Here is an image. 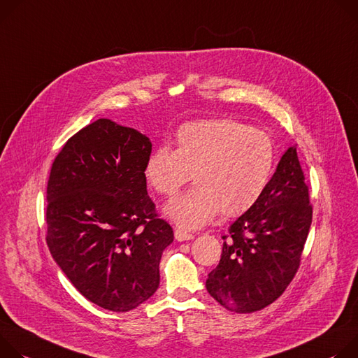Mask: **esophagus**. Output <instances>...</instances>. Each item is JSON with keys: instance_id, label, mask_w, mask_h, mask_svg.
Returning <instances> with one entry per match:
<instances>
[{"instance_id": "34e87169", "label": "esophagus", "mask_w": 358, "mask_h": 358, "mask_svg": "<svg viewBox=\"0 0 358 358\" xmlns=\"http://www.w3.org/2000/svg\"><path fill=\"white\" fill-rule=\"evenodd\" d=\"M193 234L192 233H187V231H183L180 229H176L175 230V239L178 242H186V241H192L193 239Z\"/></svg>"}]
</instances>
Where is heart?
Returning a JSON list of instances; mask_svg holds the SVG:
<instances>
[{
	"mask_svg": "<svg viewBox=\"0 0 358 358\" xmlns=\"http://www.w3.org/2000/svg\"><path fill=\"white\" fill-rule=\"evenodd\" d=\"M274 164V143L266 132L231 119H206L182 125L176 149H155L145 162V176L156 192L173 196L192 173L196 186L171 201L164 213L193 230L210 223L219 210L234 217L255 206Z\"/></svg>",
	"mask_w": 358,
	"mask_h": 358,
	"instance_id": "obj_1",
	"label": "heart"
}]
</instances>
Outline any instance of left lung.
<instances>
[{
	"label": "left lung",
	"instance_id": "left-lung-1",
	"mask_svg": "<svg viewBox=\"0 0 358 358\" xmlns=\"http://www.w3.org/2000/svg\"><path fill=\"white\" fill-rule=\"evenodd\" d=\"M308 187L292 145L264 193L223 236L222 257L206 280L224 308L253 313L279 299L299 268L311 224Z\"/></svg>",
	"mask_w": 358,
	"mask_h": 358
}]
</instances>
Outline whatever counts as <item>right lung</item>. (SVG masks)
Listing matches in <instances>:
<instances>
[{
    "mask_svg": "<svg viewBox=\"0 0 358 358\" xmlns=\"http://www.w3.org/2000/svg\"><path fill=\"white\" fill-rule=\"evenodd\" d=\"M152 142L134 128L98 119L55 157L47 187V243L94 304L124 313L159 287V262L173 230L155 213L145 162Z\"/></svg>",
    "mask_w": 358,
    "mask_h": 358,
    "instance_id": "1",
    "label": "right lung"
}]
</instances>
